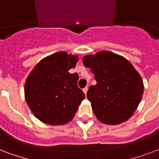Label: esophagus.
<instances>
[{
	"mask_svg": "<svg viewBox=\"0 0 159 159\" xmlns=\"http://www.w3.org/2000/svg\"><path fill=\"white\" fill-rule=\"evenodd\" d=\"M83 91H84V94H85V95H86V93H87V91H88V87H84V89H83Z\"/></svg>",
	"mask_w": 159,
	"mask_h": 159,
	"instance_id": "obj_1",
	"label": "esophagus"
}]
</instances>
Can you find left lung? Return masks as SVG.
I'll list each match as a JSON object with an SVG mask.
<instances>
[{"instance_id": "1", "label": "left lung", "mask_w": 159, "mask_h": 159, "mask_svg": "<svg viewBox=\"0 0 159 159\" xmlns=\"http://www.w3.org/2000/svg\"><path fill=\"white\" fill-rule=\"evenodd\" d=\"M83 63L96 80L87 97L98 120L117 125L128 120L143 98L144 85L139 73L126 58L107 50L84 56Z\"/></svg>"}]
</instances>
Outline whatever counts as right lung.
I'll list each match as a JSON object with an SVG mask.
<instances>
[{
	"instance_id": "obj_1",
	"label": "right lung",
	"mask_w": 159,
	"mask_h": 159,
	"mask_svg": "<svg viewBox=\"0 0 159 159\" xmlns=\"http://www.w3.org/2000/svg\"><path fill=\"white\" fill-rule=\"evenodd\" d=\"M79 57L60 52L37 64L25 81L24 95L28 107L42 122L52 126L70 122L85 95L77 85L79 75L70 74Z\"/></svg>"
}]
</instances>
